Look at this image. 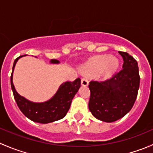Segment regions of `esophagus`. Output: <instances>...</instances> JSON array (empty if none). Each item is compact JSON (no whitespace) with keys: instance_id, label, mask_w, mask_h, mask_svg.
<instances>
[{"instance_id":"esophagus-1","label":"esophagus","mask_w":153,"mask_h":153,"mask_svg":"<svg viewBox=\"0 0 153 153\" xmlns=\"http://www.w3.org/2000/svg\"><path fill=\"white\" fill-rule=\"evenodd\" d=\"M88 84H89V81H88V79L86 78H83L82 79H81V85L82 86H87Z\"/></svg>"}]
</instances>
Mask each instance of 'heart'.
<instances>
[{
	"instance_id": "b5f03b06",
	"label": "heart",
	"mask_w": 153,
	"mask_h": 153,
	"mask_svg": "<svg viewBox=\"0 0 153 153\" xmlns=\"http://www.w3.org/2000/svg\"><path fill=\"white\" fill-rule=\"evenodd\" d=\"M107 66L109 72H115L118 67V61L112 55H101L98 57L94 61L86 64L84 67V72L87 74H94Z\"/></svg>"
}]
</instances>
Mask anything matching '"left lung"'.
Masks as SVG:
<instances>
[{"mask_svg": "<svg viewBox=\"0 0 153 153\" xmlns=\"http://www.w3.org/2000/svg\"><path fill=\"white\" fill-rule=\"evenodd\" d=\"M123 69L106 81L89 82V109L97 119L114 122L123 118L133 106L139 89L140 75L138 62L125 52Z\"/></svg>", "mask_w": 153, "mask_h": 153, "instance_id": "left-lung-1", "label": "left lung"}]
</instances>
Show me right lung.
<instances>
[{
	"label": "right lung",
	"mask_w": 153,
	"mask_h": 153,
	"mask_svg": "<svg viewBox=\"0 0 153 153\" xmlns=\"http://www.w3.org/2000/svg\"><path fill=\"white\" fill-rule=\"evenodd\" d=\"M22 56L24 55H21L15 60L11 75V87L19 109L31 121L41 124H47L63 118L67 115L72 98L81 86V79L78 78L72 82L67 81L61 84L56 94L48 101L44 103L31 102L16 92L12 82L14 68L18 60ZM50 62L58 64L59 61L56 59H52Z\"/></svg>",
	"instance_id": "add662e5"
}]
</instances>
